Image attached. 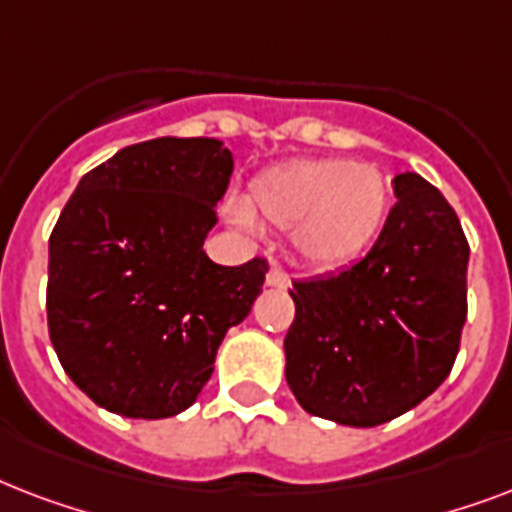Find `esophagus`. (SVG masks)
I'll use <instances>...</instances> for the list:
<instances>
[{
	"instance_id": "34e87169",
	"label": "esophagus",
	"mask_w": 512,
	"mask_h": 512,
	"mask_svg": "<svg viewBox=\"0 0 512 512\" xmlns=\"http://www.w3.org/2000/svg\"><path fill=\"white\" fill-rule=\"evenodd\" d=\"M265 287H271V289H287L289 287V276L287 273H281V271H268V276H265Z\"/></svg>"
}]
</instances>
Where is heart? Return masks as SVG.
I'll use <instances>...</instances> for the list:
<instances>
[{"mask_svg":"<svg viewBox=\"0 0 512 512\" xmlns=\"http://www.w3.org/2000/svg\"><path fill=\"white\" fill-rule=\"evenodd\" d=\"M388 201V183L372 164L297 159L257 175L244 207L231 204L228 217L239 228H252V217L292 228V247L305 265L337 271L372 249Z\"/></svg>","mask_w":512,"mask_h":512,"instance_id":"b5f03b06","label":"heart"}]
</instances>
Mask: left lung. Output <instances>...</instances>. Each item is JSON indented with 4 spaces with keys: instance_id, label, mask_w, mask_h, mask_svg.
I'll return each mask as SVG.
<instances>
[{
    "instance_id": "obj_1",
    "label": "left lung",
    "mask_w": 512,
    "mask_h": 512,
    "mask_svg": "<svg viewBox=\"0 0 512 512\" xmlns=\"http://www.w3.org/2000/svg\"><path fill=\"white\" fill-rule=\"evenodd\" d=\"M396 207L358 263L295 281L287 382L313 417L374 428L425 401L452 372L468 316L470 247L444 193L393 177Z\"/></svg>"
}]
</instances>
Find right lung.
I'll use <instances>...</instances> for the list:
<instances>
[{"label": "right lung", "instance_id": "1", "mask_svg": "<svg viewBox=\"0 0 512 512\" xmlns=\"http://www.w3.org/2000/svg\"><path fill=\"white\" fill-rule=\"evenodd\" d=\"M233 172L215 138L122 148L79 180L50 236L47 327L74 385L108 412L164 420L215 372L265 265L212 263L204 239Z\"/></svg>", "mask_w": 512, "mask_h": 512}]
</instances>
